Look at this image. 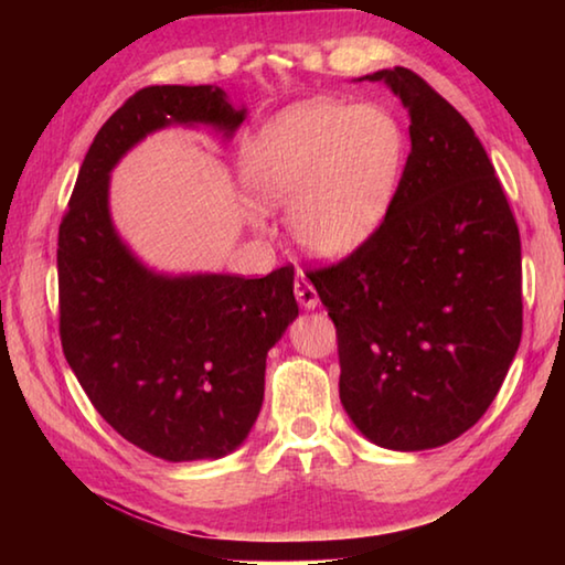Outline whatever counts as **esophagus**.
I'll return each mask as SVG.
<instances>
[{
    "mask_svg": "<svg viewBox=\"0 0 565 565\" xmlns=\"http://www.w3.org/2000/svg\"><path fill=\"white\" fill-rule=\"evenodd\" d=\"M294 294H296V301H299L303 309H317L319 306V294L313 289L311 281L306 279L303 271L296 274V281H294Z\"/></svg>",
    "mask_w": 565,
    "mask_h": 565,
    "instance_id": "34e87169",
    "label": "esophagus"
}]
</instances>
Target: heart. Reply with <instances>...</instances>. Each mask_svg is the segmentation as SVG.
Wrapping results in <instances>:
<instances>
[{"label":"heart","instance_id":"1","mask_svg":"<svg viewBox=\"0 0 565 565\" xmlns=\"http://www.w3.org/2000/svg\"><path fill=\"white\" fill-rule=\"evenodd\" d=\"M404 151V129L386 109L303 102L256 134L242 159V184L259 212L289 209V232L303 254L339 262L384 222Z\"/></svg>","mask_w":565,"mask_h":565}]
</instances>
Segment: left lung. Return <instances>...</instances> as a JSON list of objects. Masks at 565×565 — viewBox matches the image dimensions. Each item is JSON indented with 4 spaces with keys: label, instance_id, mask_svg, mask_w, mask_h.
I'll return each mask as SVG.
<instances>
[{
    "label": "left lung",
    "instance_id": "8db88e82",
    "mask_svg": "<svg viewBox=\"0 0 565 565\" xmlns=\"http://www.w3.org/2000/svg\"><path fill=\"white\" fill-rule=\"evenodd\" d=\"M361 79L408 109L411 154L376 234L309 279L337 327L353 426L381 448L426 451L468 431L509 374L521 236L483 145L441 94L404 66Z\"/></svg>",
    "mask_w": 565,
    "mask_h": 565
}]
</instances>
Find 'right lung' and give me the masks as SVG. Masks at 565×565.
<instances>
[{
	"label": "right lung",
	"instance_id": "1",
	"mask_svg": "<svg viewBox=\"0 0 565 565\" xmlns=\"http://www.w3.org/2000/svg\"><path fill=\"white\" fill-rule=\"evenodd\" d=\"M246 119L226 92L147 87L94 137L60 226V333L66 363L102 418L171 463L214 461L246 441L264 404L266 353L299 317L294 269L264 279L164 274L119 236L111 171L149 134Z\"/></svg>",
	"mask_w": 565,
	"mask_h": 565
}]
</instances>
